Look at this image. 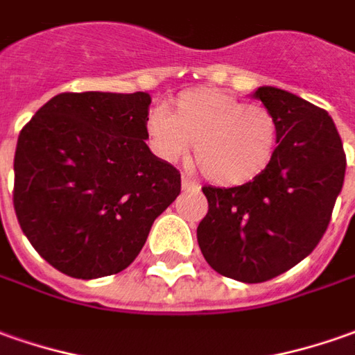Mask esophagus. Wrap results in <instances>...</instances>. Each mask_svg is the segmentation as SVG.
I'll use <instances>...</instances> for the list:
<instances>
[{
    "label": "esophagus",
    "instance_id": "1",
    "mask_svg": "<svg viewBox=\"0 0 355 355\" xmlns=\"http://www.w3.org/2000/svg\"><path fill=\"white\" fill-rule=\"evenodd\" d=\"M198 188L200 187H198L194 180H190L187 175H182V190H184V192H188V190H198Z\"/></svg>",
    "mask_w": 355,
    "mask_h": 355
}]
</instances>
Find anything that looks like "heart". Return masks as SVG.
<instances>
[{
	"instance_id": "1",
	"label": "heart",
	"mask_w": 355,
	"mask_h": 355,
	"mask_svg": "<svg viewBox=\"0 0 355 355\" xmlns=\"http://www.w3.org/2000/svg\"><path fill=\"white\" fill-rule=\"evenodd\" d=\"M149 146L165 161L184 157L194 144V163L204 177L239 187L270 167L278 147V120L268 108L245 105L211 87L180 93L167 112L155 110L146 124Z\"/></svg>"
}]
</instances>
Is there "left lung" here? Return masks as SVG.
Here are the masks:
<instances>
[{
    "label": "left lung",
    "mask_w": 355,
    "mask_h": 355,
    "mask_svg": "<svg viewBox=\"0 0 355 355\" xmlns=\"http://www.w3.org/2000/svg\"><path fill=\"white\" fill-rule=\"evenodd\" d=\"M278 120V147L270 167L247 184L204 187L208 214L198 245L225 278L260 284L307 259L329 227L346 155L327 110L278 87H259Z\"/></svg>",
    "instance_id": "obj_1"
}]
</instances>
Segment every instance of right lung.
<instances>
[{"label": "right lung", "mask_w": 355, "mask_h": 355, "mask_svg": "<svg viewBox=\"0 0 355 355\" xmlns=\"http://www.w3.org/2000/svg\"><path fill=\"white\" fill-rule=\"evenodd\" d=\"M149 93H62L17 141L15 206L36 252L71 278L128 268L180 194V173L147 147Z\"/></svg>", "instance_id": "obj_1"}]
</instances>
